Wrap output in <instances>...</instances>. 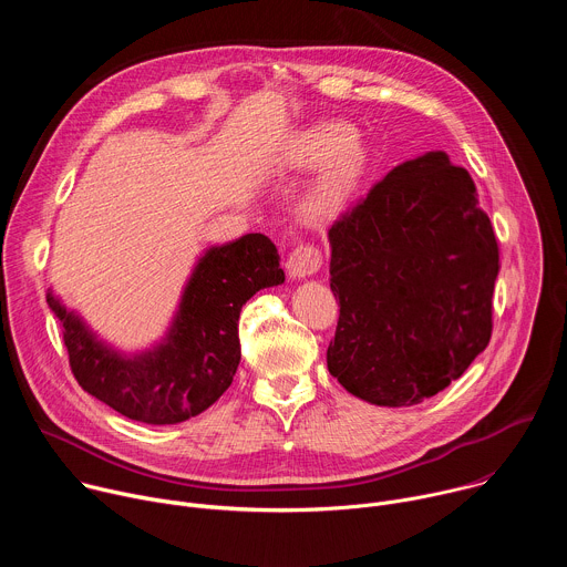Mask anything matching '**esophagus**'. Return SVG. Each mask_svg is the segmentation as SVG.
<instances>
[{
	"instance_id": "obj_1",
	"label": "esophagus",
	"mask_w": 567,
	"mask_h": 567,
	"mask_svg": "<svg viewBox=\"0 0 567 567\" xmlns=\"http://www.w3.org/2000/svg\"><path fill=\"white\" fill-rule=\"evenodd\" d=\"M322 265V251L313 245H298L287 258V271L291 278H307Z\"/></svg>"
}]
</instances>
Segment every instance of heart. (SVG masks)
<instances>
[{
	"mask_svg": "<svg viewBox=\"0 0 567 567\" xmlns=\"http://www.w3.org/2000/svg\"><path fill=\"white\" fill-rule=\"evenodd\" d=\"M287 164L293 168H311L328 158L307 195V210L316 217L337 213L365 168V147L354 138V127L341 121L316 123L298 132L285 152Z\"/></svg>",
	"mask_w": 567,
	"mask_h": 567,
	"instance_id": "heart-1",
	"label": "heart"
}]
</instances>
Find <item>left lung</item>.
<instances>
[{"label": "left lung", "mask_w": 567, "mask_h": 567, "mask_svg": "<svg viewBox=\"0 0 567 567\" xmlns=\"http://www.w3.org/2000/svg\"><path fill=\"white\" fill-rule=\"evenodd\" d=\"M328 368L377 406H415L489 346L498 239L444 152L392 168L330 228Z\"/></svg>", "instance_id": "8db88e82"}]
</instances>
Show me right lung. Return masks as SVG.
Returning <instances> with one entry per match:
<instances>
[{"label": "right lung", "mask_w": 567, "mask_h": 567, "mask_svg": "<svg viewBox=\"0 0 567 567\" xmlns=\"http://www.w3.org/2000/svg\"><path fill=\"white\" fill-rule=\"evenodd\" d=\"M285 282L274 241L262 233L213 247L195 267L166 341L141 357L99 343L49 291L75 381L116 413L143 424L186 422L230 385L239 365L237 320L260 289Z\"/></svg>", "instance_id": "right-lung-1"}]
</instances>
